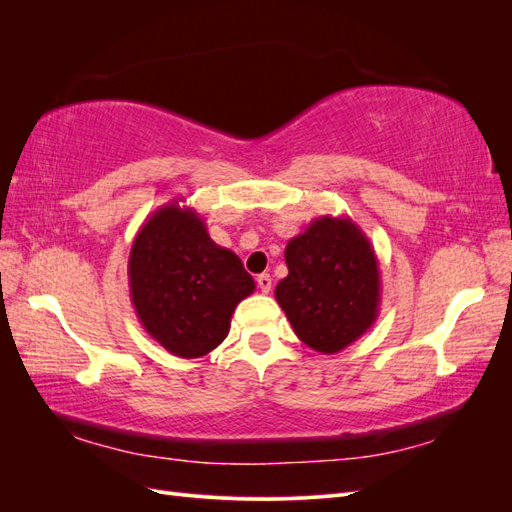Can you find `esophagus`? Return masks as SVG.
I'll return each mask as SVG.
<instances>
[{
  "mask_svg": "<svg viewBox=\"0 0 512 512\" xmlns=\"http://www.w3.org/2000/svg\"><path fill=\"white\" fill-rule=\"evenodd\" d=\"M256 282H258V288L262 290V292H269L271 290V286H273V280H271V275L269 273H260L258 277H256Z\"/></svg>",
  "mask_w": 512,
  "mask_h": 512,
  "instance_id": "obj_1",
  "label": "esophagus"
}]
</instances>
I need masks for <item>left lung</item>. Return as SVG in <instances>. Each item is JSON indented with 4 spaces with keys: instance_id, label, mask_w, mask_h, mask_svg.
<instances>
[{
    "instance_id": "1",
    "label": "left lung",
    "mask_w": 512,
    "mask_h": 512,
    "mask_svg": "<svg viewBox=\"0 0 512 512\" xmlns=\"http://www.w3.org/2000/svg\"><path fill=\"white\" fill-rule=\"evenodd\" d=\"M288 275L275 299L305 346L335 354L365 335L380 314L374 245L348 215H320L286 245Z\"/></svg>"
}]
</instances>
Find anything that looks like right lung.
Instances as JSON below:
<instances>
[{
    "label": "right lung",
    "instance_id": "add662e5",
    "mask_svg": "<svg viewBox=\"0 0 512 512\" xmlns=\"http://www.w3.org/2000/svg\"><path fill=\"white\" fill-rule=\"evenodd\" d=\"M173 200L138 228L128 258L130 299L143 329L179 359L218 348L237 305L256 290L241 258L215 243L200 215Z\"/></svg>",
    "mask_w": 512,
    "mask_h": 512
}]
</instances>
